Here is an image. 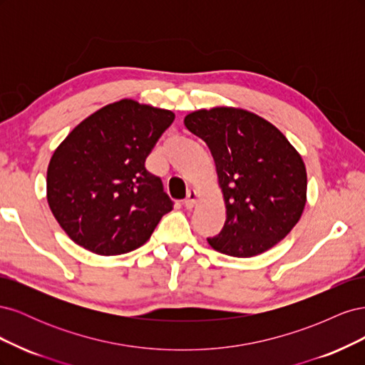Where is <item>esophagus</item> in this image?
<instances>
[{"label":"esophagus","mask_w":365,"mask_h":365,"mask_svg":"<svg viewBox=\"0 0 365 365\" xmlns=\"http://www.w3.org/2000/svg\"><path fill=\"white\" fill-rule=\"evenodd\" d=\"M196 201H197V192L193 190V189H190L189 192H187V200L184 201V207H185L187 210H192V208L195 207Z\"/></svg>","instance_id":"obj_1"}]
</instances>
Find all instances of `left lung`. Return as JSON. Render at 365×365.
Returning <instances> with one entry per match:
<instances>
[{
    "mask_svg": "<svg viewBox=\"0 0 365 365\" xmlns=\"http://www.w3.org/2000/svg\"><path fill=\"white\" fill-rule=\"evenodd\" d=\"M184 125L208 146L224 195V228L207 242L233 257L277 245L300 220L307 175L303 158L268 120L233 106L187 114Z\"/></svg>",
    "mask_w": 365,
    "mask_h": 365,
    "instance_id": "left-lung-1",
    "label": "left lung"
}]
</instances>
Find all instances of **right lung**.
<instances>
[{
    "label": "right lung",
    "mask_w": 365,
    "mask_h": 365,
    "mask_svg": "<svg viewBox=\"0 0 365 365\" xmlns=\"http://www.w3.org/2000/svg\"><path fill=\"white\" fill-rule=\"evenodd\" d=\"M173 118L123 98L81 121L53 152L47 201L77 245L115 256L149 240L172 201L145 161Z\"/></svg>",
    "instance_id": "right-lung-1"
}]
</instances>
